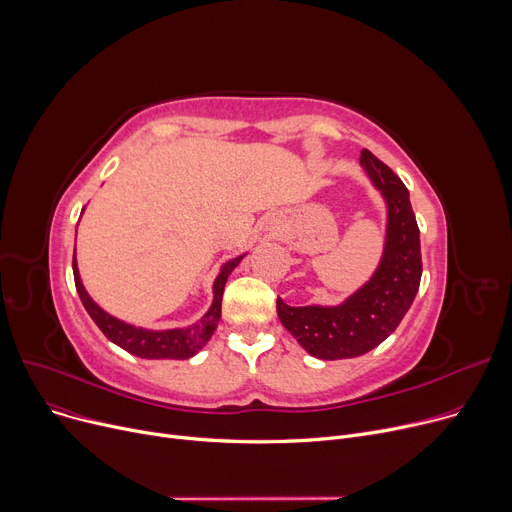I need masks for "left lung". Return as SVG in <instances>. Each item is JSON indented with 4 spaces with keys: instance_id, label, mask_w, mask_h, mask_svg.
Returning a JSON list of instances; mask_svg holds the SVG:
<instances>
[{
    "instance_id": "obj_1",
    "label": "left lung",
    "mask_w": 512,
    "mask_h": 512,
    "mask_svg": "<svg viewBox=\"0 0 512 512\" xmlns=\"http://www.w3.org/2000/svg\"><path fill=\"white\" fill-rule=\"evenodd\" d=\"M359 163L388 208L384 254L376 273L341 306L291 308L277 299L283 326L318 359L357 357L378 347L399 326L422 281V248L409 190L368 148Z\"/></svg>"
}]
</instances>
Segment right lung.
Listing matches in <instances>:
<instances>
[{
    "instance_id": "add662e5",
    "label": "right lung",
    "mask_w": 512,
    "mask_h": 512,
    "mask_svg": "<svg viewBox=\"0 0 512 512\" xmlns=\"http://www.w3.org/2000/svg\"><path fill=\"white\" fill-rule=\"evenodd\" d=\"M244 256L246 254L237 256V258L229 260L227 264H223L221 273L215 281V287H213L215 299H213V306H210V310L196 324H192L188 328H171V330H146V328H138V326H132V324H126L122 320L113 318L111 314L101 310L86 293V289L80 281V275H78L76 256L72 260V268H74L76 291L80 295L82 306L86 308L88 316L93 318L95 324L103 330V335L109 341L126 349L128 353L144 357V359H188V357L196 355L217 330V324L221 320V302H223L227 277L233 273V268L242 262Z\"/></svg>"
}]
</instances>
